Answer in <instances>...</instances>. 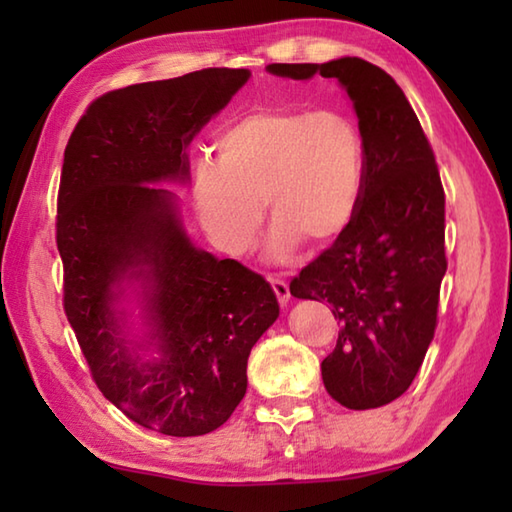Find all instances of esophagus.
<instances>
[{"instance_id": "esophagus-1", "label": "esophagus", "mask_w": 512, "mask_h": 512, "mask_svg": "<svg viewBox=\"0 0 512 512\" xmlns=\"http://www.w3.org/2000/svg\"><path fill=\"white\" fill-rule=\"evenodd\" d=\"M268 282H271V287H273V291H275V296H277V302H280V305L284 307L289 302V298H291V291H289V284L282 280V277H268Z\"/></svg>"}]
</instances>
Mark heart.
<instances>
[{"instance_id": "obj_1", "label": "heart", "mask_w": 512, "mask_h": 512, "mask_svg": "<svg viewBox=\"0 0 512 512\" xmlns=\"http://www.w3.org/2000/svg\"><path fill=\"white\" fill-rule=\"evenodd\" d=\"M363 189V140L336 110L259 108L225 128L216 162L194 176V207L207 235L228 255L253 246L264 205L271 250L289 255L300 241L323 248L354 219Z\"/></svg>"}]
</instances>
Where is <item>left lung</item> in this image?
<instances>
[{
    "label": "left lung",
    "instance_id": "1",
    "mask_svg": "<svg viewBox=\"0 0 512 512\" xmlns=\"http://www.w3.org/2000/svg\"><path fill=\"white\" fill-rule=\"evenodd\" d=\"M287 79H339L359 117L363 189L348 230L291 280V296L327 300L341 332L323 384L354 411L406 393L438 325L445 189L431 144L391 74L361 58L273 63Z\"/></svg>",
    "mask_w": 512,
    "mask_h": 512
}]
</instances>
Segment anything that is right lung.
<instances>
[{"mask_svg":"<svg viewBox=\"0 0 512 512\" xmlns=\"http://www.w3.org/2000/svg\"><path fill=\"white\" fill-rule=\"evenodd\" d=\"M248 76L207 67L106 92L65 146L56 214L65 316L106 400L167 436H203L230 418L246 395L248 354L280 314L271 284L196 248L173 194L153 187L187 180L189 142ZM124 274L150 284L158 362L118 336L111 300Z\"/></svg>","mask_w":512,"mask_h":512,"instance_id":"1","label":"right lung"}]
</instances>
